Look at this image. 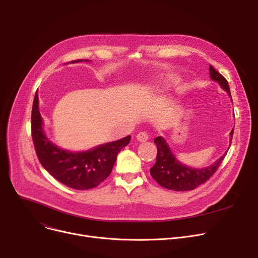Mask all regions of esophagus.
<instances>
[{"mask_svg": "<svg viewBox=\"0 0 258 258\" xmlns=\"http://www.w3.org/2000/svg\"><path fill=\"white\" fill-rule=\"evenodd\" d=\"M136 138L140 142H145L148 140V134H147V132H140L136 136Z\"/></svg>", "mask_w": 258, "mask_h": 258, "instance_id": "obj_1", "label": "esophagus"}]
</instances>
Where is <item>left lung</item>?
I'll return each instance as SVG.
<instances>
[{
	"mask_svg": "<svg viewBox=\"0 0 258 258\" xmlns=\"http://www.w3.org/2000/svg\"><path fill=\"white\" fill-rule=\"evenodd\" d=\"M209 71L211 79L218 81L220 86L225 91H227V93L230 95V97H231V93H230V88L227 79L221 73L216 71L211 64L209 67ZM233 130L230 133L231 140ZM155 143L157 145L158 153L156 158V163L151 168L152 177L162 187L174 191L192 190V189L197 188L198 186L204 184L207 180H209L212 177L213 173L218 170L226 156L224 155L216 161L214 164L206 168L196 169L181 164L172 155L169 146L162 137H157L155 139Z\"/></svg>",
	"mask_w": 258,
	"mask_h": 258,
	"instance_id": "obj_1",
	"label": "left lung"
}]
</instances>
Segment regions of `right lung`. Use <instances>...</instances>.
<instances>
[{"label": "right lung", "mask_w": 258, "mask_h": 258, "mask_svg": "<svg viewBox=\"0 0 258 258\" xmlns=\"http://www.w3.org/2000/svg\"><path fill=\"white\" fill-rule=\"evenodd\" d=\"M83 60L77 59L72 62ZM85 61L88 60L85 59ZM31 135L40 164L57 181L77 190H87L102 183L112 172L118 153L131 140V136H127L83 153H71L61 150L47 139L43 131V119L38 110L37 92L32 105Z\"/></svg>", "instance_id": "add662e5"}]
</instances>
